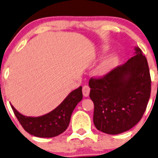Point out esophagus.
<instances>
[{
	"instance_id": "esophagus-1",
	"label": "esophagus",
	"mask_w": 158,
	"mask_h": 158,
	"mask_svg": "<svg viewBox=\"0 0 158 158\" xmlns=\"http://www.w3.org/2000/svg\"><path fill=\"white\" fill-rule=\"evenodd\" d=\"M89 91H90V88H89L88 86H87V85L84 86L83 88H82V93H83L84 96L85 97L89 96Z\"/></svg>"
}]
</instances>
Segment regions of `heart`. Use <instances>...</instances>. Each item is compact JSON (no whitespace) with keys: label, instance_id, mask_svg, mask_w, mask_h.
Listing matches in <instances>:
<instances>
[{"label":"heart","instance_id":"obj_1","mask_svg":"<svg viewBox=\"0 0 158 158\" xmlns=\"http://www.w3.org/2000/svg\"><path fill=\"white\" fill-rule=\"evenodd\" d=\"M118 58L115 55H111L109 57H106L100 63L98 67L97 68L96 73L99 76H103L106 74L111 71L117 64Z\"/></svg>","mask_w":158,"mask_h":158}]
</instances>
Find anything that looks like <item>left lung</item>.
<instances>
[{
  "instance_id": "left-lung-1",
  "label": "left lung",
  "mask_w": 158,
  "mask_h": 158,
  "mask_svg": "<svg viewBox=\"0 0 158 158\" xmlns=\"http://www.w3.org/2000/svg\"><path fill=\"white\" fill-rule=\"evenodd\" d=\"M89 98L94 103L93 123L98 131L119 134L140 121L151 93L147 58L139 47L135 55L103 78L89 81Z\"/></svg>"
}]
</instances>
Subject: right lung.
<instances>
[{
	"mask_svg": "<svg viewBox=\"0 0 158 158\" xmlns=\"http://www.w3.org/2000/svg\"><path fill=\"white\" fill-rule=\"evenodd\" d=\"M82 87L71 92L64 101L50 112L40 117H27L19 113L12 105L15 114L24 129L40 138H52L63 133L71 120L73 111L82 99Z\"/></svg>",
	"mask_w": 158,
	"mask_h": 158,
	"instance_id": "add662e5",
	"label": "right lung"
}]
</instances>
